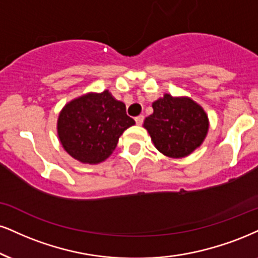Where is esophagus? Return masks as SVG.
I'll return each instance as SVG.
<instances>
[{
    "instance_id": "1",
    "label": "esophagus",
    "mask_w": 258,
    "mask_h": 258,
    "mask_svg": "<svg viewBox=\"0 0 258 258\" xmlns=\"http://www.w3.org/2000/svg\"><path fill=\"white\" fill-rule=\"evenodd\" d=\"M135 120H136V123H137V125L141 126L142 123H143V121H144V116H143V115H139V116L136 117Z\"/></svg>"
}]
</instances>
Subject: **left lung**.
<instances>
[{
    "mask_svg": "<svg viewBox=\"0 0 258 258\" xmlns=\"http://www.w3.org/2000/svg\"><path fill=\"white\" fill-rule=\"evenodd\" d=\"M154 113L145 117L143 127L155 148L164 156L181 159L194 153L204 142L209 119L197 102L186 96L164 94L153 103Z\"/></svg>",
    "mask_w": 258,
    "mask_h": 258,
    "instance_id": "8db88e82",
    "label": "left lung"
}]
</instances>
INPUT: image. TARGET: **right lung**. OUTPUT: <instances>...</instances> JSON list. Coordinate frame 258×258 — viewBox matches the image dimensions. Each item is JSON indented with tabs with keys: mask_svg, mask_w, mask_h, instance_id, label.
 I'll return each mask as SVG.
<instances>
[{
	"mask_svg": "<svg viewBox=\"0 0 258 258\" xmlns=\"http://www.w3.org/2000/svg\"><path fill=\"white\" fill-rule=\"evenodd\" d=\"M126 105L109 90L88 92L64 104L57 117V137L64 151L82 163L103 162L115 150L120 136L135 125Z\"/></svg>",
	"mask_w": 258,
	"mask_h": 258,
	"instance_id": "add662e5",
	"label": "right lung"
}]
</instances>
